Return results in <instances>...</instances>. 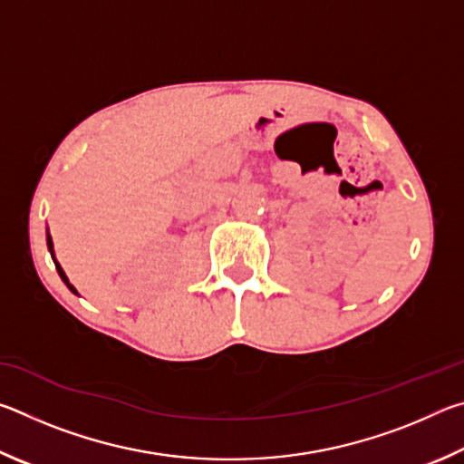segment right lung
Returning a JSON list of instances; mask_svg holds the SVG:
<instances>
[{
  "instance_id": "1",
  "label": "right lung",
  "mask_w": 464,
  "mask_h": 464,
  "mask_svg": "<svg viewBox=\"0 0 464 464\" xmlns=\"http://www.w3.org/2000/svg\"><path fill=\"white\" fill-rule=\"evenodd\" d=\"M46 246H49V251H51V256H53V260H54V254H53V239H51V235H46ZM54 266H57V272H59V276H61V280H63V282H65V285H67V288H69V290H72V293H75V295H77V290H75V286L72 285V282H69V278H67V274H65V272H63V268H61V266H59V262H57V260H54Z\"/></svg>"
}]
</instances>
